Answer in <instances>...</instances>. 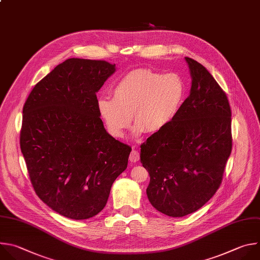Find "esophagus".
I'll use <instances>...</instances> for the list:
<instances>
[{"label": "esophagus", "instance_id": "esophagus-1", "mask_svg": "<svg viewBox=\"0 0 260 260\" xmlns=\"http://www.w3.org/2000/svg\"><path fill=\"white\" fill-rule=\"evenodd\" d=\"M140 159V154L137 150H132L131 153H130V157H129V160L131 163H136L137 161H139Z\"/></svg>", "mask_w": 260, "mask_h": 260}]
</instances>
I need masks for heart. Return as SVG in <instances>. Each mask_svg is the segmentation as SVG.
<instances>
[{
	"label": "heart",
	"instance_id": "1",
	"mask_svg": "<svg viewBox=\"0 0 260 260\" xmlns=\"http://www.w3.org/2000/svg\"><path fill=\"white\" fill-rule=\"evenodd\" d=\"M112 92L114 98L98 97L96 109L113 136H124L132 115L135 136L144 132L158 135L176 119L184 100L185 85L177 74L161 75L140 69L123 76Z\"/></svg>",
	"mask_w": 260,
	"mask_h": 260
}]
</instances>
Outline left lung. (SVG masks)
Wrapping results in <instances>:
<instances>
[{"label":"left lung","instance_id":"8db88e82","mask_svg":"<svg viewBox=\"0 0 260 260\" xmlns=\"http://www.w3.org/2000/svg\"><path fill=\"white\" fill-rule=\"evenodd\" d=\"M185 61L191 77L188 97L172 125L140 146V162L150 177L148 201L172 217L199 210L214 196L233 146L226 94L201 63Z\"/></svg>","mask_w":260,"mask_h":260}]
</instances>
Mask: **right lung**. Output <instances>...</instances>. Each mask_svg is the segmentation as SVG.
Listing matches in <instances>:
<instances>
[{
	"label": "right lung",
	"mask_w": 260,
	"mask_h": 260,
	"mask_svg": "<svg viewBox=\"0 0 260 260\" xmlns=\"http://www.w3.org/2000/svg\"><path fill=\"white\" fill-rule=\"evenodd\" d=\"M116 72L105 60L70 58L42 79L22 110L20 148L38 197L52 210L88 219L107 205L131 147L111 136L96 93Z\"/></svg>",
	"instance_id": "obj_1"
}]
</instances>
